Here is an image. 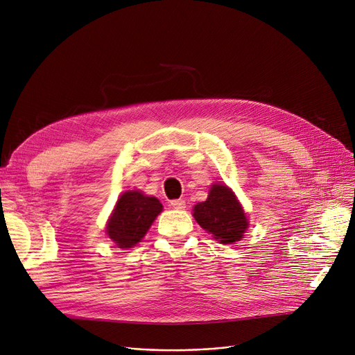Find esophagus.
<instances>
[{
	"mask_svg": "<svg viewBox=\"0 0 355 355\" xmlns=\"http://www.w3.org/2000/svg\"><path fill=\"white\" fill-rule=\"evenodd\" d=\"M171 207L175 210H184L185 209V201L178 198V200H173L171 201Z\"/></svg>",
	"mask_w": 355,
	"mask_h": 355,
	"instance_id": "34e87169",
	"label": "esophagus"
}]
</instances>
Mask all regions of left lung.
Here are the masks:
<instances>
[{"label":"left lung","instance_id":"obj_1","mask_svg":"<svg viewBox=\"0 0 355 355\" xmlns=\"http://www.w3.org/2000/svg\"><path fill=\"white\" fill-rule=\"evenodd\" d=\"M198 225L223 245H234L243 239L249 221L234 193L223 184H213L206 201L194 206Z\"/></svg>","mask_w":355,"mask_h":355}]
</instances>
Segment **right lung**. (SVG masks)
Wrapping results in <instances>:
<instances>
[{
	"instance_id": "obj_1",
	"label": "right lung",
	"mask_w": 355,
	"mask_h": 355,
	"mask_svg": "<svg viewBox=\"0 0 355 355\" xmlns=\"http://www.w3.org/2000/svg\"><path fill=\"white\" fill-rule=\"evenodd\" d=\"M161 211L158 198L138 190L125 191L107 220L106 233L118 248L130 249L144 239Z\"/></svg>"
}]
</instances>
